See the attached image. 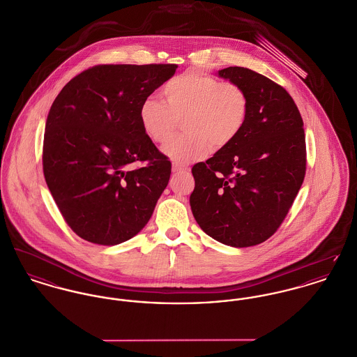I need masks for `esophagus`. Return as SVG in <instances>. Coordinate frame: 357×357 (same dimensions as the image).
I'll return each instance as SVG.
<instances>
[{
    "mask_svg": "<svg viewBox=\"0 0 357 357\" xmlns=\"http://www.w3.org/2000/svg\"><path fill=\"white\" fill-rule=\"evenodd\" d=\"M186 169H188L186 165H178V163H174V165H172V171L176 172V174H178V172H185Z\"/></svg>",
    "mask_w": 357,
    "mask_h": 357,
    "instance_id": "esophagus-1",
    "label": "esophagus"
}]
</instances>
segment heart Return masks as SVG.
<instances>
[{
  "label": "heart",
  "instance_id": "obj_1",
  "mask_svg": "<svg viewBox=\"0 0 357 357\" xmlns=\"http://www.w3.org/2000/svg\"><path fill=\"white\" fill-rule=\"evenodd\" d=\"M162 93L165 103L155 98L142 100L138 119L146 137L158 145L167 144L183 121L186 133L165 148L174 163L189 165L205 158L212 148L225 149L246 128L250 102L239 84L189 70L165 82Z\"/></svg>",
  "mask_w": 357,
  "mask_h": 357
}]
</instances>
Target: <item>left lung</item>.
Listing matches in <instances>:
<instances>
[{"label": "left lung", "instance_id": "obj_1", "mask_svg": "<svg viewBox=\"0 0 357 357\" xmlns=\"http://www.w3.org/2000/svg\"><path fill=\"white\" fill-rule=\"evenodd\" d=\"M219 75L246 91L248 121L232 145L192 167L190 206L220 243L255 246L278 229L304 181L302 115L285 88L251 69L229 66Z\"/></svg>", "mask_w": 357, "mask_h": 357}]
</instances>
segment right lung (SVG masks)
<instances>
[{
  "label": "right lung",
  "mask_w": 357,
  "mask_h": 357,
  "mask_svg": "<svg viewBox=\"0 0 357 357\" xmlns=\"http://www.w3.org/2000/svg\"><path fill=\"white\" fill-rule=\"evenodd\" d=\"M176 68L95 65L55 98L43 138V174L62 218L84 241L119 245L151 219L171 162L144 133L138 109ZM132 162L144 165L130 169Z\"/></svg>",
  "instance_id": "add662e5"
}]
</instances>
